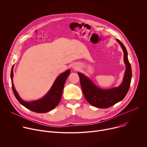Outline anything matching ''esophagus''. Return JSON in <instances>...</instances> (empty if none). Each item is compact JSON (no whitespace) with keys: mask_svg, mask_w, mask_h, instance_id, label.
<instances>
[{"mask_svg":"<svg viewBox=\"0 0 147 147\" xmlns=\"http://www.w3.org/2000/svg\"><path fill=\"white\" fill-rule=\"evenodd\" d=\"M73 67V69H78V67H77V66H74Z\"/></svg>","mask_w":147,"mask_h":147,"instance_id":"1","label":"esophagus"}]
</instances>
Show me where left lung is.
Masks as SVG:
<instances>
[{"instance_id":"left-lung-1","label":"left lung","mask_w":147,"mask_h":147,"mask_svg":"<svg viewBox=\"0 0 147 147\" xmlns=\"http://www.w3.org/2000/svg\"><path fill=\"white\" fill-rule=\"evenodd\" d=\"M124 53V62L125 71L121 84L111 89H102L96 87L91 80L84 74L78 73L82 92L85 98L91 105L99 108H108L121 101L126 95L131 83L132 71L129 63L126 48L119 39Z\"/></svg>"}]
</instances>
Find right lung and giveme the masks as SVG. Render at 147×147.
I'll use <instances>...</instances> for the list:
<instances>
[{
  "instance_id": "obj_1",
  "label": "right lung",
  "mask_w": 147,
  "mask_h": 147,
  "mask_svg": "<svg viewBox=\"0 0 147 147\" xmlns=\"http://www.w3.org/2000/svg\"><path fill=\"white\" fill-rule=\"evenodd\" d=\"M13 66H13L11 68L10 74L12 90L16 99L20 104H22L23 106L28 109L36 113H46L49 112L57 105L61 98L66 80L70 73V70L69 69L60 74L56 78L50 90L42 98L36 100L26 102L20 97L13 85Z\"/></svg>"
}]
</instances>
